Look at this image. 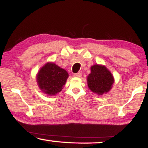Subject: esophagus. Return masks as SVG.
Instances as JSON below:
<instances>
[{
  "instance_id": "obj_1",
  "label": "esophagus",
  "mask_w": 148,
  "mask_h": 148,
  "mask_svg": "<svg viewBox=\"0 0 148 148\" xmlns=\"http://www.w3.org/2000/svg\"><path fill=\"white\" fill-rule=\"evenodd\" d=\"M74 77H77V78H80L81 76V74L80 72L79 73H76V74H74Z\"/></svg>"
}]
</instances>
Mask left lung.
Instances as JSON below:
<instances>
[{"label": "left lung", "mask_w": 148, "mask_h": 148, "mask_svg": "<svg viewBox=\"0 0 148 148\" xmlns=\"http://www.w3.org/2000/svg\"><path fill=\"white\" fill-rule=\"evenodd\" d=\"M90 74L87 76L88 86L92 92L101 95L111 90L114 84L111 72L103 64H94L90 67Z\"/></svg>", "instance_id": "obj_1"}]
</instances>
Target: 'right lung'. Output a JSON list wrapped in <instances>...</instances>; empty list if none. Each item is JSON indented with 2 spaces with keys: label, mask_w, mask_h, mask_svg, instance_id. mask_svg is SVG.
I'll use <instances>...</instances> for the list:
<instances>
[{
  "label": "right lung",
  "mask_w": 148,
  "mask_h": 148,
  "mask_svg": "<svg viewBox=\"0 0 148 148\" xmlns=\"http://www.w3.org/2000/svg\"><path fill=\"white\" fill-rule=\"evenodd\" d=\"M68 77L69 74L65 69L54 62H48L38 71L36 81L43 93L53 96L62 90Z\"/></svg>",
  "instance_id": "obj_1"
}]
</instances>
